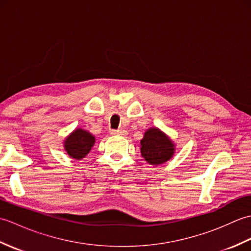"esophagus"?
I'll return each mask as SVG.
<instances>
[{
  "instance_id": "1",
  "label": "esophagus",
  "mask_w": 251,
  "mask_h": 251,
  "mask_svg": "<svg viewBox=\"0 0 251 251\" xmlns=\"http://www.w3.org/2000/svg\"><path fill=\"white\" fill-rule=\"evenodd\" d=\"M112 135H121V136H125L126 131L124 129H119V130H112L111 132Z\"/></svg>"
}]
</instances>
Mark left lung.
Listing matches in <instances>:
<instances>
[{
  "label": "left lung",
  "instance_id": "left-lung-1",
  "mask_svg": "<svg viewBox=\"0 0 251 251\" xmlns=\"http://www.w3.org/2000/svg\"><path fill=\"white\" fill-rule=\"evenodd\" d=\"M175 150V143L156 127L149 128L140 141L141 155L151 165L166 163L173 157Z\"/></svg>",
  "mask_w": 251,
  "mask_h": 251
}]
</instances>
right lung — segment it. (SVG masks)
I'll return each mask as SVG.
<instances>
[{"label":"right lung","instance_id":"add662e5","mask_svg":"<svg viewBox=\"0 0 251 251\" xmlns=\"http://www.w3.org/2000/svg\"><path fill=\"white\" fill-rule=\"evenodd\" d=\"M95 141V137L89 131L76 128L63 141V148L69 156L74 159H82L92 150Z\"/></svg>","mask_w":251,"mask_h":251}]
</instances>
